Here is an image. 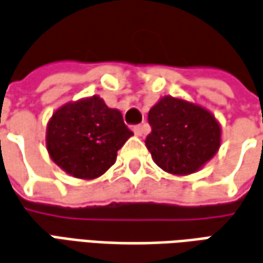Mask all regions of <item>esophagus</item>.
Masks as SVG:
<instances>
[{
    "mask_svg": "<svg viewBox=\"0 0 263 263\" xmlns=\"http://www.w3.org/2000/svg\"><path fill=\"white\" fill-rule=\"evenodd\" d=\"M133 132H135V135L143 136L149 132V127L146 124H136L135 127H133Z\"/></svg>",
    "mask_w": 263,
    "mask_h": 263,
    "instance_id": "obj_1",
    "label": "esophagus"
}]
</instances>
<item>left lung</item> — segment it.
Returning <instances> with one entry per match:
<instances>
[{"label":"left lung","instance_id":"left-lung-1","mask_svg":"<svg viewBox=\"0 0 263 263\" xmlns=\"http://www.w3.org/2000/svg\"><path fill=\"white\" fill-rule=\"evenodd\" d=\"M146 146L167 173H195L220 146V126L206 108L166 96L150 108Z\"/></svg>","mask_w":263,"mask_h":263}]
</instances>
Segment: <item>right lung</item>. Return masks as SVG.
<instances>
[{
  "instance_id": "add662e5",
  "label": "right lung",
  "mask_w": 263,
  "mask_h": 263,
  "mask_svg": "<svg viewBox=\"0 0 263 263\" xmlns=\"http://www.w3.org/2000/svg\"><path fill=\"white\" fill-rule=\"evenodd\" d=\"M132 135L120 111L93 96L67 103L52 114L47 126V150L68 175L94 179L113 166L117 150Z\"/></svg>"
}]
</instances>
